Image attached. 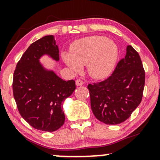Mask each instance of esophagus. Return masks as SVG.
<instances>
[{"mask_svg": "<svg viewBox=\"0 0 160 160\" xmlns=\"http://www.w3.org/2000/svg\"><path fill=\"white\" fill-rule=\"evenodd\" d=\"M84 84V82L82 81V80H80V79H78V80H76V85L77 86H82Z\"/></svg>", "mask_w": 160, "mask_h": 160, "instance_id": "obj_1", "label": "esophagus"}]
</instances>
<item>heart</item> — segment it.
<instances>
[{
  "label": "heart",
  "instance_id": "heart-1",
  "mask_svg": "<svg viewBox=\"0 0 160 160\" xmlns=\"http://www.w3.org/2000/svg\"><path fill=\"white\" fill-rule=\"evenodd\" d=\"M118 48L104 36H91L73 43L71 53L62 54L64 62L74 72L86 65L89 76L103 79L111 74L118 58Z\"/></svg>",
  "mask_w": 160,
  "mask_h": 160
}]
</instances>
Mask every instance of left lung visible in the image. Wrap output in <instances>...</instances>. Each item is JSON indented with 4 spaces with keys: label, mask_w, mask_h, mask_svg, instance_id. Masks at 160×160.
I'll list each match as a JSON object with an SVG mask.
<instances>
[{
    "label": "left lung",
    "mask_w": 160,
    "mask_h": 160,
    "mask_svg": "<svg viewBox=\"0 0 160 160\" xmlns=\"http://www.w3.org/2000/svg\"><path fill=\"white\" fill-rule=\"evenodd\" d=\"M145 71L138 52L132 46L111 75L103 81L88 85L95 117L108 125L124 122L141 102Z\"/></svg>",
    "instance_id": "1"
}]
</instances>
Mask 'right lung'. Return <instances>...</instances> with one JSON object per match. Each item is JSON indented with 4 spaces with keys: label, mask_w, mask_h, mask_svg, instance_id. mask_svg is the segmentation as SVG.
<instances>
[{
    "label": "right lung",
    "mask_w": 160,
    "mask_h": 160,
    "mask_svg": "<svg viewBox=\"0 0 160 160\" xmlns=\"http://www.w3.org/2000/svg\"><path fill=\"white\" fill-rule=\"evenodd\" d=\"M58 52L54 36L43 37L29 46L14 71L12 92L18 111L30 126L41 131H56L64 124L62 102L76 89L74 80H63L40 64L43 54L58 61Z\"/></svg>",
    "instance_id": "add662e5"
}]
</instances>
